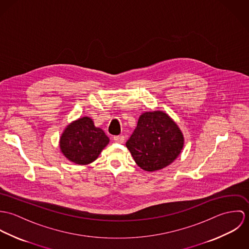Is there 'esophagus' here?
<instances>
[{"mask_svg":"<svg viewBox=\"0 0 249 249\" xmlns=\"http://www.w3.org/2000/svg\"><path fill=\"white\" fill-rule=\"evenodd\" d=\"M113 140L114 142H118V143H123L124 142V137L123 135H117V136H114L113 137Z\"/></svg>","mask_w":249,"mask_h":249,"instance_id":"1","label":"esophagus"}]
</instances>
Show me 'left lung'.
Returning a JSON list of instances; mask_svg holds the SVG:
<instances>
[{
  "mask_svg": "<svg viewBox=\"0 0 249 249\" xmlns=\"http://www.w3.org/2000/svg\"><path fill=\"white\" fill-rule=\"evenodd\" d=\"M184 143L178 124L164 112L142 114L126 142L137 165L144 171L161 170L175 161Z\"/></svg>",
  "mask_w": 249,
  "mask_h": 249,
  "instance_id": "obj_1",
  "label": "left lung"
}]
</instances>
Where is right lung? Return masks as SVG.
Masks as SVG:
<instances>
[{"mask_svg": "<svg viewBox=\"0 0 249 249\" xmlns=\"http://www.w3.org/2000/svg\"><path fill=\"white\" fill-rule=\"evenodd\" d=\"M109 142L103 129L83 117L67 126L60 138V149L71 162L86 165L95 161Z\"/></svg>", "mask_w": 249, "mask_h": 249, "instance_id": "right-lung-1", "label": "right lung"}]
</instances>
